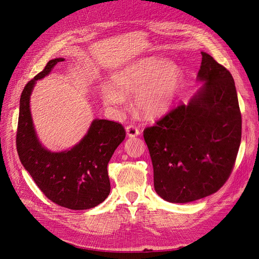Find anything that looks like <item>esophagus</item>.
I'll return each mask as SVG.
<instances>
[{"instance_id": "obj_1", "label": "esophagus", "mask_w": 259, "mask_h": 259, "mask_svg": "<svg viewBox=\"0 0 259 259\" xmlns=\"http://www.w3.org/2000/svg\"><path fill=\"white\" fill-rule=\"evenodd\" d=\"M139 134H140V131L136 126H134V125H130V126L126 127V135H127V137L133 138V137L138 136Z\"/></svg>"}]
</instances>
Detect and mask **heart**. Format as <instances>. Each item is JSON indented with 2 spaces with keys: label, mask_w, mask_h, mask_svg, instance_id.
I'll use <instances>...</instances> for the list:
<instances>
[{
  "label": "heart",
  "mask_w": 259,
  "mask_h": 259,
  "mask_svg": "<svg viewBox=\"0 0 259 259\" xmlns=\"http://www.w3.org/2000/svg\"><path fill=\"white\" fill-rule=\"evenodd\" d=\"M183 70L171 60L146 57L120 69L111 76V86L101 90L105 106L120 110L127 94L135 93L138 110L147 117H159L174 106L183 85Z\"/></svg>",
  "instance_id": "b5f03b06"
}]
</instances>
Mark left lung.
<instances>
[{"mask_svg": "<svg viewBox=\"0 0 259 259\" xmlns=\"http://www.w3.org/2000/svg\"><path fill=\"white\" fill-rule=\"evenodd\" d=\"M189 100L144 131L153 165L155 192L170 203L215 193L231 174L241 144L242 119L231 73L202 52Z\"/></svg>", "mask_w": 259, "mask_h": 259, "instance_id": "8db88e82", "label": "left lung"}]
</instances>
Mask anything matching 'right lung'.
<instances>
[{
	"instance_id": "obj_1",
	"label": "right lung",
	"mask_w": 259,
	"mask_h": 259,
	"mask_svg": "<svg viewBox=\"0 0 259 259\" xmlns=\"http://www.w3.org/2000/svg\"><path fill=\"white\" fill-rule=\"evenodd\" d=\"M64 58L48 62L43 71L28 82L19 103L16 136L20 162L41 191L52 202L69 209H89L110 193L107 166L125 138L121 124L95 119L79 143L64 151H51L38 140L30 110V97L37 80L49 75Z\"/></svg>"
}]
</instances>
